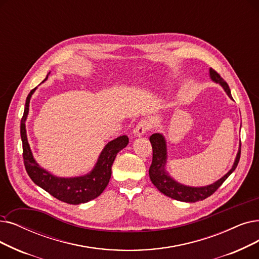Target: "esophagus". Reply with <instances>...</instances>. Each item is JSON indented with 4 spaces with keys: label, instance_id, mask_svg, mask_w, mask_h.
Returning <instances> with one entry per match:
<instances>
[{
    "label": "esophagus",
    "instance_id": "1",
    "mask_svg": "<svg viewBox=\"0 0 259 259\" xmlns=\"http://www.w3.org/2000/svg\"><path fill=\"white\" fill-rule=\"evenodd\" d=\"M151 127H152V123L149 119H142L141 121H139V123L133 130L134 136H136L137 138H140V137L144 136V134L148 130H150Z\"/></svg>",
    "mask_w": 259,
    "mask_h": 259
}]
</instances>
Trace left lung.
I'll use <instances>...</instances> for the list:
<instances>
[{
    "instance_id": "1",
    "label": "left lung",
    "mask_w": 259,
    "mask_h": 259,
    "mask_svg": "<svg viewBox=\"0 0 259 259\" xmlns=\"http://www.w3.org/2000/svg\"><path fill=\"white\" fill-rule=\"evenodd\" d=\"M209 77L213 82L220 84L224 90V92L228 94V96L231 99H233L231 90L228 83L223 80V78L220 77V75L216 71L209 69ZM149 140L152 145L153 151L152 163L149 168V177L151 182L165 196L182 202H197L204 200L210 195H212L221 186V184L230 177V175L236 169L240 159L241 143L239 144V149L232 168L222 178H220L218 181L205 186H188L176 181V180L166 170L167 145L163 134L154 133L150 137Z\"/></svg>"
}]
</instances>
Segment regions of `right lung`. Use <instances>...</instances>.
I'll return each mask as SVG.
<instances>
[{
  "mask_svg": "<svg viewBox=\"0 0 259 259\" xmlns=\"http://www.w3.org/2000/svg\"><path fill=\"white\" fill-rule=\"evenodd\" d=\"M48 77L49 76H47L42 82L46 81ZM36 90L37 88L31 90L28 94L24 114L21 119V140L22 145H23V159L26 171L33 183L43 188L56 199L69 204L87 203V202L97 198L107 187L111 178L112 164L115 160L116 154L128 145L129 139L127 136H120L109 142L103 151L100 152L93 169L87 175L72 178L54 176L42 168L33 159L27 140L25 122L29 112L30 98Z\"/></svg>",
  "mask_w": 259,
  "mask_h": 259,
  "instance_id": "obj_1",
  "label": "right lung"
}]
</instances>
